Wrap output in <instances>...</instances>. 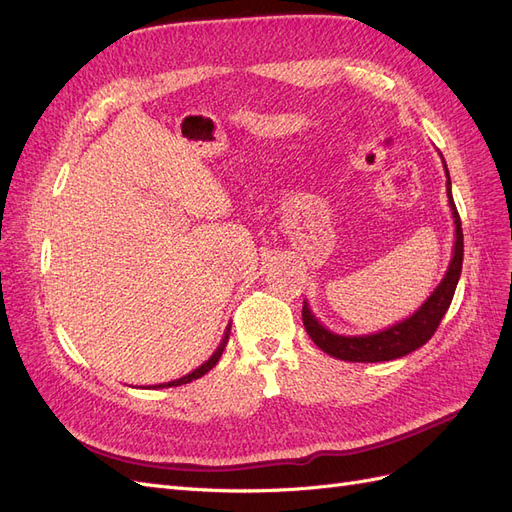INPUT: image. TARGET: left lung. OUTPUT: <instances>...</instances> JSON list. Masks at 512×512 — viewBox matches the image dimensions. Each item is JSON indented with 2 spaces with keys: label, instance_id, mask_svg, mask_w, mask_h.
Instances as JSON below:
<instances>
[{
  "label": "left lung",
  "instance_id": "8db88e82",
  "mask_svg": "<svg viewBox=\"0 0 512 512\" xmlns=\"http://www.w3.org/2000/svg\"><path fill=\"white\" fill-rule=\"evenodd\" d=\"M442 158V153H440ZM444 173H446V196H448V207L453 213L455 222V245H453V258L448 262V269L442 277V282L433 288V292L425 299V303L416 309V312L401 322L393 324L389 329H382L378 333L369 335H339L329 331L324 324L314 316L312 307L307 301H303V324L307 335L312 337V342L324 350L327 354L335 356V359L352 361V363H380V361H393L399 356H406L427 344L431 335L436 333L438 324L442 322L448 305L453 301V294L461 275L463 265V232H461V220L453 200L451 192V175H448L446 162Z\"/></svg>",
  "mask_w": 512,
  "mask_h": 512
}]
</instances>
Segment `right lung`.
Returning a JSON list of instances; mask_svg holds the SVG:
<instances>
[{
    "label": "right lung",
    "instance_id": "add662e5",
    "mask_svg": "<svg viewBox=\"0 0 512 512\" xmlns=\"http://www.w3.org/2000/svg\"><path fill=\"white\" fill-rule=\"evenodd\" d=\"M228 335H230V324L226 327V331H224V337H222V342H220V346H218V350H215L209 359L200 365V367H196L194 371H190L188 376H183V378H179V380H173V382H164V384H156V386H151V389H168V386H181V384H188V382H192V380H196V378H203L209 369H213L215 367V363L220 361V356H222V352H224V348H226V344H228Z\"/></svg>",
    "mask_w": 512,
    "mask_h": 512
}]
</instances>
